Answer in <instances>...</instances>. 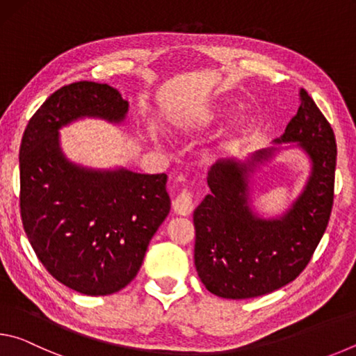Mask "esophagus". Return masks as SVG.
I'll list each match as a JSON object with an SVG mask.
<instances>
[{
  "instance_id": "34e87169",
  "label": "esophagus",
  "mask_w": 356,
  "mask_h": 356,
  "mask_svg": "<svg viewBox=\"0 0 356 356\" xmlns=\"http://www.w3.org/2000/svg\"><path fill=\"white\" fill-rule=\"evenodd\" d=\"M172 210L177 215H190L193 212V191L190 188H184L179 196L172 201Z\"/></svg>"
}]
</instances>
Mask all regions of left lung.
I'll use <instances>...</instances> for the list:
<instances>
[{"mask_svg": "<svg viewBox=\"0 0 356 356\" xmlns=\"http://www.w3.org/2000/svg\"><path fill=\"white\" fill-rule=\"evenodd\" d=\"M276 143H298L312 160L301 196L278 220H264L248 206V168L218 160L209 171L210 195L196 207L195 265L202 284L221 298H252L289 284L309 264L328 226L334 197L336 138L309 94ZM270 150L257 152L264 160Z\"/></svg>", "mask_w": 356, "mask_h": 356, "instance_id": "left-lung-1", "label": "left lung"}]
</instances>
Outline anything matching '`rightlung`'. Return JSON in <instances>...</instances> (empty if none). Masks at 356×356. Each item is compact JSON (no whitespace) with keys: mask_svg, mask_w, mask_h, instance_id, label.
Listing matches in <instances>:
<instances>
[{"mask_svg":"<svg viewBox=\"0 0 356 356\" xmlns=\"http://www.w3.org/2000/svg\"><path fill=\"white\" fill-rule=\"evenodd\" d=\"M129 102L108 84L76 81L33 114L20 144V215L53 278L84 295H110L135 278L170 213L166 174L91 171L69 163L58 129L81 116L113 122Z\"/></svg>","mask_w":356,"mask_h":356,"instance_id":"right-lung-1","label":"right lung"}]
</instances>
